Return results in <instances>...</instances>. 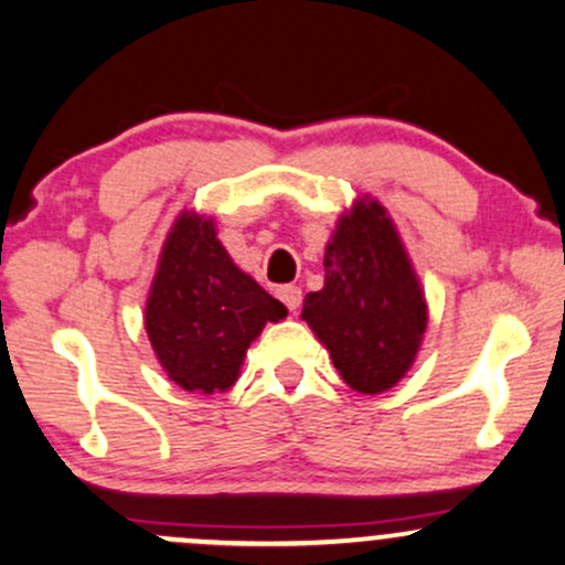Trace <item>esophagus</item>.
<instances>
[{
    "instance_id": "esophagus-1",
    "label": "esophagus",
    "mask_w": 565,
    "mask_h": 565,
    "mask_svg": "<svg viewBox=\"0 0 565 565\" xmlns=\"http://www.w3.org/2000/svg\"><path fill=\"white\" fill-rule=\"evenodd\" d=\"M276 295H278V300L287 305L291 313H297V308L302 305V289L300 287H291V284H287V287H278Z\"/></svg>"
}]
</instances>
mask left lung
Instances as JSON below:
<instances>
[{"label":"left lung","instance_id":"obj_1","mask_svg":"<svg viewBox=\"0 0 565 565\" xmlns=\"http://www.w3.org/2000/svg\"><path fill=\"white\" fill-rule=\"evenodd\" d=\"M323 270V289L305 295L302 319L353 391H387L417 355L427 308L398 233L377 201H359L340 217Z\"/></svg>","mask_w":565,"mask_h":565}]
</instances>
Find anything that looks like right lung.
<instances>
[{
  "label": "right lung",
  "mask_w": 565,
  "mask_h": 565,
  "mask_svg": "<svg viewBox=\"0 0 565 565\" xmlns=\"http://www.w3.org/2000/svg\"><path fill=\"white\" fill-rule=\"evenodd\" d=\"M287 308L233 265L212 220L180 215L146 305L148 340L183 391H228L249 342Z\"/></svg>",
  "instance_id": "obj_1"
}]
</instances>
